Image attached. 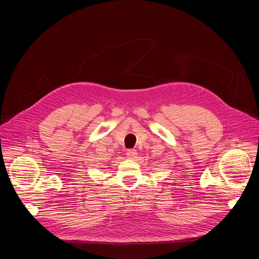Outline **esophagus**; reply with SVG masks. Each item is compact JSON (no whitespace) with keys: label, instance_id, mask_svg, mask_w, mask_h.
Returning a JSON list of instances; mask_svg holds the SVG:
<instances>
[{"label":"esophagus","instance_id":"1","mask_svg":"<svg viewBox=\"0 0 259 259\" xmlns=\"http://www.w3.org/2000/svg\"><path fill=\"white\" fill-rule=\"evenodd\" d=\"M126 154H127V158L131 160H134L135 158H137V151L135 149H130V150H127Z\"/></svg>","mask_w":259,"mask_h":259}]
</instances>
